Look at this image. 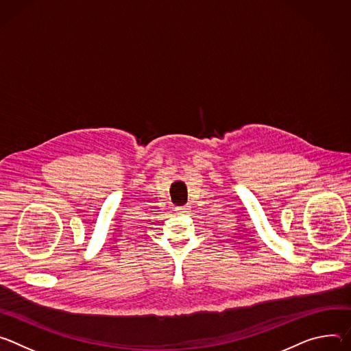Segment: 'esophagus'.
Masks as SVG:
<instances>
[{"label":"esophagus","mask_w":351,"mask_h":351,"mask_svg":"<svg viewBox=\"0 0 351 351\" xmlns=\"http://www.w3.org/2000/svg\"><path fill=\"white\" fill-rule=\"evenodd\" d=\"M176 210L180 213H186L191 210V208L189 206H178V208H176Z\"/></svg>","instance_id":"esophagus-1"}]
</instances>
